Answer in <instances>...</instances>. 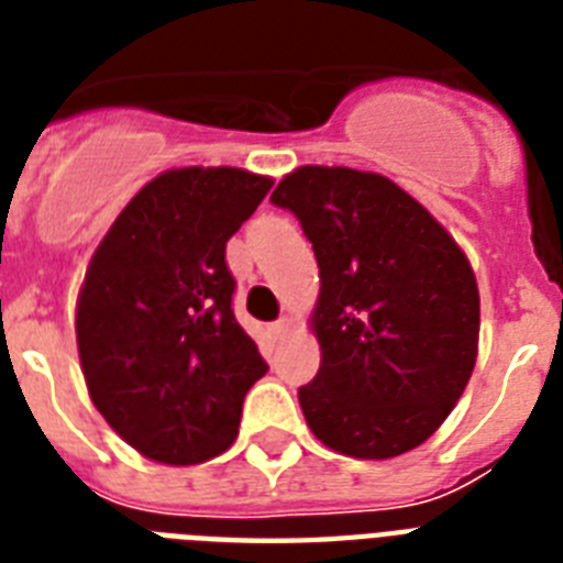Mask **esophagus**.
<instances>
[{"mask_svg": "<svg viewBox=\"0 0 563 563\" xmlns=\"http://www.w3.org/2000/svg\"><path fill=\"white\" fill-rule=\"evenodd\" d=\"M286 330H289V318H280V321H274V324H272V333L274 335L286 333Z\"/></svg>", "mask_w": 563, "mask_h": 563, "instance_id": "34e87169", "label": "esophagus"}]
</instances>
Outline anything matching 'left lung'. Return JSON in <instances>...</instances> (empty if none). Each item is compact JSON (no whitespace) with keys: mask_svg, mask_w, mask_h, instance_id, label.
Returning <instances> with one entry per match:
<instances>
[{"mask_svg":"<svg viewBox=\"0 0 563 563\" xmlns=\"http://www.w3.org/2000/svg\"><path fill=\"white\" fill-rule=\"evenodd\" d=\"M321 268L324 365L300 388L318 441L356 459L423 444L476 365L479 289L453 236L383 175L303 166L274 189Z\"/></svg>","mask_w":563,"mask_h":563,"instance_id":"1","label":"left lung"}]
</instances>
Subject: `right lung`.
<instances>
[{"mask_svg": "<svg viewBox=\"0 0 563 563\" xmlns=\"http://www.w3.org/2000/svg\"><path fill=\"white\" fill-rule=\"evenodd\" d=\"M272 180L242 169L166 172L101 239L78 298V353L96 409L154 462L233 444L247 388L268 371L233 316L228 239Z\"/></svg>", "mask_w": 563, "mask_h": 563, "instance_id": "1", "label": "right lung"}]
</instances>
